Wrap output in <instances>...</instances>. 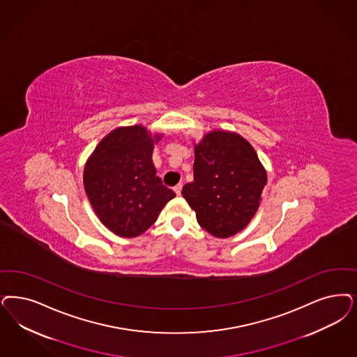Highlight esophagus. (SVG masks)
Returning a JSON list of instances; mask_svg holds the SVG:
<instances>
[{"instance_id":"obj_1","label":"esophagus","mask_w":357,"mask_h":357,"mask_svg":"<svg viewBox=\"0 0 357 357\" xmlns=\"http://www.w3.org/2000/svg\"><path fill=\"white\" fill-rule=\"evenodd\" d=\"M172 190H174V192H175V194L179 197V195H181V192H182V185L179 183V185H175Z\"/></svg>"}]
</instances>
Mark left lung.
Returning <instances> with one entry per match:
<instances>
[{
    "mask_svg": "<svg viewBox=\"0 0 357 357\" xmlns=\"http://www.w3.org/2000/svg\"><path fill=\"white\" fill-rule=\"evenodd\" d=\"M194 182L182 195L208 234L228 238L253 219L268 174L255 148L231 130H211L194 144Z\"/></svg>",
    "mask_w": 357,
    "mask_h": 357,
    "instance_id": "obj_1",
    "label": "left lung"
}]
</instances>
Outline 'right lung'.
<instances>
[{
    "mask_svg": "<svg viewBox=\"0 0 357 357\" xmlns=\"http://www.w3.org/2000/svg\"><path fill=\"white\" fill-rule=\"evenodd\" d=\"M162 137L139 123L119 126L86 160L83 183L88 200L100 222L120 237L132 238L148 231L175 197L157 176L151 160Z\"/></svg>",
    "mask_w": 357,
    "mask_h": 357,
    "instance_id": "obj_1",
    "label": "right lung"
}]
</instances>
